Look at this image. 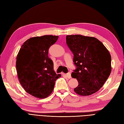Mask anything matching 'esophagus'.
I'll return each mask as SVG.
<instances>
[{"label":"esophagus","mask_w":124,"mask_h":124,"mask_svg":"<svg viewBox=\"0 0 124 124\" xmlns=\"http://www.w3.org/2000/svg\"><path fill=\"white\" fill-rule=\"evenodd\" d=\"M64 75H65L66 77H67L68 79H70L71 78V76L70 73H68L67 74H64Z\"/></svg>","instance_id":"1"}]
</instances>
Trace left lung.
<instances>
[{
	"mask_svg": "<svg viewBox=\"0 0 124 124\" xmlns=\"http://www.w3.org/2000/svg\"><path fill=\"white\" fill-rule=\"evenodd\" d=\"M67 44L73 53L77 69L71 73L79 85L75 93L90 96L101 88L111 71V55L102 43L93 37L81 35L66 36Z\"/></svg>",
	"mask_w": 124,
	"mask_h": 124,
	"instance_id": "8db88e82",
	"label": "left lung"
}]
</instances>
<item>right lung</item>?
I'll use <instances>...</instances> for the list:
<instances>
[{
    "mask_svg": "<svg viewBox=\"0 0 124 124\" xmlns=\"http://www.w3.org/2000/svg\"><path fill=\"white\" fill-rule=\"evenodd\" d=\"M58 36L44 35L26 40L16 57L19 81L27 93L37 98L47 97L52 93L55 80L61 77L53 70V63L48 56V49Z\"/></svg>",
    "mask_w": 124,
    "mask_h": 124,
    "instance_id": "obj_1",
    "label": "right lung"
}]
</instances>
